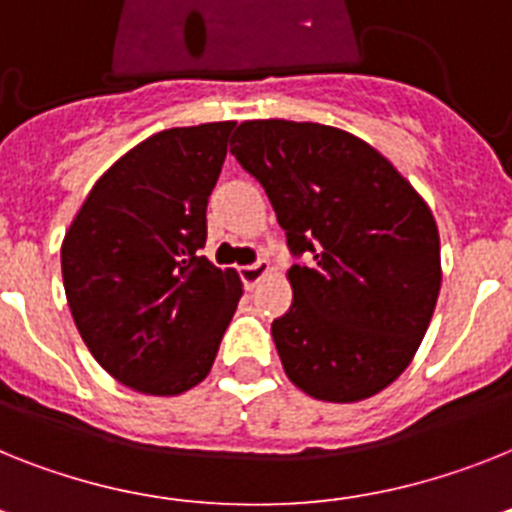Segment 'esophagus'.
Wrapping results in <instances>:
<instances>
[{"instance_id":"1","label":"esophagus","mask_w":512,"mask_h":512,"mask_svg":"<svg viewBox=\"0 0 512 512\" xmlns=\"http://www.w3.org/2000/svg\"><path fill=\"white\" fill-rule=\"evenodd\" d=\"M270 273V263L268 260H257V263L252 265H244V268H239V276H242L244 286H255V283L263 281L265 276Z\"/></svg>"}]
</instances>
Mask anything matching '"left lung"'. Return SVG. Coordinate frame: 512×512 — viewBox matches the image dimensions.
I'll use <instances>...</instances> for the list:
<instances>
[{"mask_svg":"<svg viewBox=\"0 0 512 512\" xmlns=\"http://www.w3.org/2000/svg\"><path fill=\"white\" fill-rule=\"evenodd\" d=\"M231 153L263 184L296 257L273 320L283 372L317 401L356 403L414 359L440 294V234L388 158L338 127L252 119Z\"/></svg>","mask_w":512,"mask_h":512,"instance_id":"left-lung-1","label":"left lung"}]
</instances>
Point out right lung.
Here are the masks:
<instances>
[{"label":"right lung","mask_w":512,"mask_h":512,"mask_svg":"<svg viewBox=\"0 0 512 512\" xmlns=\"http://www.w3.org/2000/svg\"><path fill=\"white\" fill-rule=\"evenodd\" d=\"M236 122L174 127L93 184L62 242L64 294L98 364L145 395L208 377L242 281L200 255L208 197Z\"/></svg>","instance_id":"add662e5"}]
</instances>
